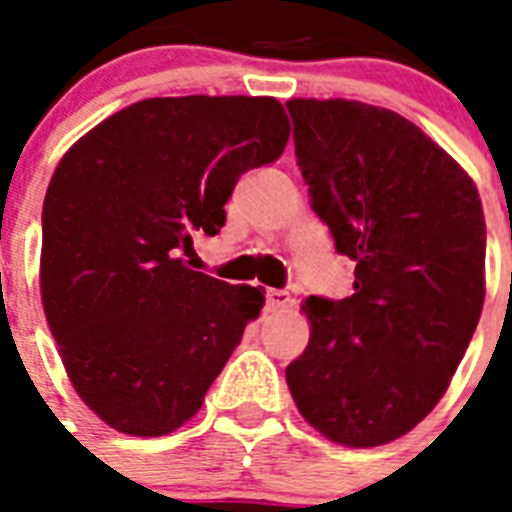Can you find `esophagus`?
I'll list each match as a JSON object with an SVG mask.
<instances>
[{
	"label": "esophagus",
	"instance_id": "34e87169",
	"mask_svg": "<svg viewBox=\"0 0 512 512\" xmlns=\"http://www.w3.org/2000/svg\"><path fill=\"white\" fill-rule=\"evenodd\" d=\"M292 303V297L284 289H265V311H281Z\"/></svg>",
	"mask_w": 512,
	"mask_h": 512
}]
</instances>
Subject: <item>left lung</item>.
<instances>
[{"mask_svg":"<svg viewBox=\"0 0 512 512\" xmlns=\"http://www.w3.org/2000/svg\"><path fill=\"white\" fill-rule=\"evenodd\" d=\"M287 108L313 212L356 263L353 295L303 303L311 340L287 366L289 393L329 441L388 444L433 412L481 319L478 188L396 111L342 98Z\"/></svg>","mask_w":512,"mask_h":512,"instance_id":"left-lung-1","label":"left lung"}]
</instances>
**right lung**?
Listing matches in <instances>:
<instances>
[{"label":"right lung","instance_id":"right-lung-1","mask_svg":"<svg viewBox=\"0 0 512 512\" xmlns=\"http://www.w3.org/2000/svg\"><path fill=\"white\" fill-rule=\"evenodd\" d=\"M276 98H148L92 127L60 159L42 209V305L68 380L127 436H167L204 404L263 289L191 271L247 170L276 162Z\"/></svg>","mask_w":512,"mask_h":512}]
</instances>
